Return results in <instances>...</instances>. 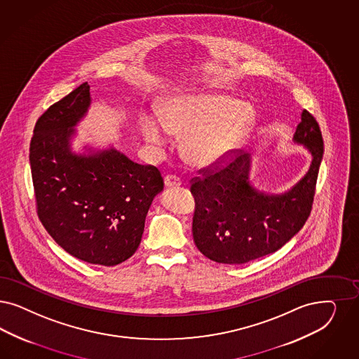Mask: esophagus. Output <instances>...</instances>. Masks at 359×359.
<instances>
[{
  "instance_id": "obj_1",
  "label": "esophagus",
  "mask_w": 359,
  "mask_h": 359,
  "mask_svg": "<svg viewBox=\"0 0 359 359\" xmlns=\"http://www.w3.org/2000/svg\"><path fill=\"white\" fill-rule=\"evenodd\" d=\"M164 184H165V187H168V188H172V187L180 186L182 182H180V179H179L177 176H175V175H167V176L164 177Z\"/></svg>"
}]
</instances>
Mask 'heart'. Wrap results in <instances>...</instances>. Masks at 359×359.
<instances>
[{"label":"heart","mask_w":359,"mask_h":359,"mask_svg":"<svg viewBox=\"0 0 359 359\" xmlns=\"http://www.w3.org/2000/svg\"><path fill=\"white\" fill-rule=\"evenodd\" d=\"M255 123V111L247 103L212 93H191L167 99L161 119L149 114L139 118V131L146 142L161 146L165 130L187 134V159L207 165L223 159L245 137Z\"/></svg>","instance_id":"obj_1"}]
</instances>
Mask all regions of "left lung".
Segmentation results:
<instances>
[{
    "label": "left lung",
    "instance_id": "1",
    "mask_svg": "<svg viewBox=\"0 0 359 359\" xmlns=\"http://www.w3.org/2000/svg\"><path fill=\"white\" fill-rule=\"evenodd\" d=\"M294 142L309 149L313 161L308 173L283 195H266L249 184L250 158L238 149L191 179L194 241L205 257L220 264L260 259L284 247L306 223L323 155L321 128L306 110ZM226 156L231 158L228 162Z\"/></svg>",
    "mask_w": 359,
    "mask_h": 359
}]
</instances>
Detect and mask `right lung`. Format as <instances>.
<instances>
[{"instance_id": "add662e5", "label": "right lung", "mask_w": 359, "mask_h": 359, "mask_svg": "<svg viewBox=\"0 0 359 359\" xmlns=\"http://www.w3.org/2000/svg\"><path fill=\"white\" fill-rule=\"evenodd\" d=\"M90 100L85 82L38 118L32 179L38 217L54 241L79 260L114 266L135 253L164 182L155 165L134 163L116 149L72 152L73 127Z\"/></svg>"}]
</instances>
